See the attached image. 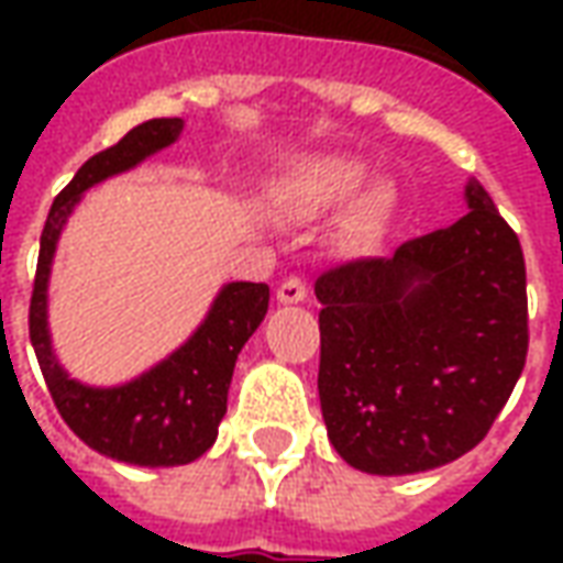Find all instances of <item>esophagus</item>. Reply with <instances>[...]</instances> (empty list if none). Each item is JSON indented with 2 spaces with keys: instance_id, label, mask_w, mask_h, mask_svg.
<instances>
[{
  "instance_id": "1",
  "label": "esophagus",
  "mask_w": 563,
  "mask_h": 563,
  "mask_svg": "<svg viewBox=\"0 0 563 563\" xmlns=\"http://www.w3.org/2000/svg\"><path fill=\"white\" fill-rule=\"evenodd\" d=\"M307 298V286L301 277H289V280L280 283V289H277V301L280 305H301Z\"/></svg>"
}]
</instances>
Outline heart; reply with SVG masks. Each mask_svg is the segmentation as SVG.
Instances as JSON below:
<instances>
[{
  "instance_id": "1",
  "label": "heart",
  "mask_w": 563,
  "mask_h": 563,
  "mask_svg": "<svg viewBox=\"0 0 563 563\" xmlns=\"http://www.w3.org/2000/svg\"><path fill=\"white\" fill-rule=\"evenodd\" d=\"M365 180V162L338 153H305L277 168L268 180V198L292 220H319L346 203L338 222L341 241L365 250L389 234L398 213L395 186L386 180Z\"/></svg>"
}]
</instances>
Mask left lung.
Returning a JSON list of instances; mask_svg holds the SVG:
<instances>
[{
	"label": "left lung",
	"instance_id": "1",
	"mask_svg": "<svg viewBox=\"0 0 563 563\" xmlns=\"http://www.w3.org/2000/svg\"><path fill=\"white\" fill-rule=\"evenodd\" d=\"M464 198L459 222L317 280L319 404L355 471L404 476L461 459L521 377V244L479 180Z\"/></svg>",
	"mask_w": 563,
	"mask_h": 563
}]
</instances>
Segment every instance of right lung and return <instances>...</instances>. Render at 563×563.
<instances>
[{
  "label": "right lung",
  "mask_w": 563,
  "mask_h": 563,
  "mask_svg": "<svg viewBox=\"0 0 563 563\" xmlns=\"http://www.w3.org/2000/svg\"><path fill=\"white\" fill-rule=\"evenodd\" d=\"M180 132V117L147 120L126 132L114 147L96 153L80 165L71 184L51 205L32 286L30 338L56 410L87 446L139 467L189 464L213 446L217 428L225 416L238 353L268 313V286L244 280L225 283L213 298L208 317L172 355L120 386H87L68 377L54 353L47 329V283L59 234L84 192L141 165L147 156L174 144Z\"/></svg>",
  "instance_id": "1"
}]
</instances>
